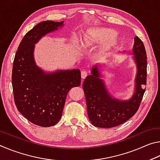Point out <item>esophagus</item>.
I'll use <instances>...</instances> for the list:
<instances>
[{
  "label": "esophagus",
  "instance_id": "obj_1",
  "mask_svg": "<svg viewBox=\"0 0 160 160\" xmlns=\"http://www.w3.org/2000/svg\"><path fill=\"white\" fill-rule=\"evenodd\" d=\"M87 76H88V72L85 70H82L81 71V78H82V79H85Z\"/></svg>",
  "mask_w": 160,
  "mask_h": 160
}]
</instances>
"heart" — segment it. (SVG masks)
<instances>
[{"mask_svg": "<svg viewBox=\"0 0 160 160\" xmlns=\"http://www.w3.org/2000/svg\"><path fill=\"white\" fill-rule=\"evenodd\" d=\"M117 35L114 29L109 28H93L87 32L81 40L80 46L83 48L90 47L96 44L107 42L102 49L97 54V59H102L106 56L107 51L118 42L116 37Z\"/></svg>", "mask_w": 160, "mask_h": 160, "instance_id": "obj_1", "label": "heart"}]
</instances>
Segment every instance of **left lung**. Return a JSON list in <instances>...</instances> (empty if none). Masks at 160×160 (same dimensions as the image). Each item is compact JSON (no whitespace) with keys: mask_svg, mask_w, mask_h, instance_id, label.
Wrapping results in <instances>:
<instances>
[{"mask_svg":"<svg viewBox=\"0 0 160 160\" xmlns=\"http://www.w3.org/2000/svg\"><path fill=\"white\" fill-rule=\"evenodd\" d=\"M132 52L137 73L135 92L130 99H117L109 94L101 79L99 65L92 68L91 75L83 81L88 117L94 126L104 128L118 126L131 118L138 109L147 82V55L144 44L137 36L134 38Z\"/></svg>","mask_w":160,"mask_h":160,"instance_id":"left-lung-1","label":"left lung"}]
</instances>
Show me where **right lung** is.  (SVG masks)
Masks as SVG:
<instances>
[{"mask_svg":"<svg viewBox=\"0 0 160 160\" xmlns=\"http://www.w3.org/2000/svg\"><path fill=\"white\" fill-rule=\"evenodd\" d=\"M63 22L48 20L35 25L22 39L13 61L12 85L17 109L42 127L58 122L69 90L81 82L79 69L47 72L35 63L34 45L46 34L63 27Z\"/></svg>","mask_w":160,"mask_h":160,"instance_id":"right-lung-1","label":"right lung"}]
</instances>
